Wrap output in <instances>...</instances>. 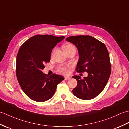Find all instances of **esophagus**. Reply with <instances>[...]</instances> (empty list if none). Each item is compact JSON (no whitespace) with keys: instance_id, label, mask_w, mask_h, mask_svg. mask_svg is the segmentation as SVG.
<instances>
[{"instance_id":"esophagus-1","label":"esophagus","mask_w":129,"mask_h":129,"mask_svg":"<svg viewBox=\"0 0 129 129\" xmlns=\"http://www.w3.org/2000/svg\"><path fill=\"white\" fill-rule=\"evenodd\" d=\"M71 78L70 77V76H65V80H69V79H70Z\"/></svg>"}]
</instances>
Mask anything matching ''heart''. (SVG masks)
Returning <instances> with one entry per match:
<instances>
[{
	"label": "heart",
	"mask_w": 129,
	"mask_h": 129,
	"mask_svg": "<svg viewBox=\"0 0 129 129\" xmlns=\"http://www.w3.org/2000/svg\"><path fill=\"white\" fill-rule=\"evenodd\" d=\"M71 49H75V46L72 44H67L64 46V50H69ZM70 68V65H61L58 68V70L62 74H67L69 73V68Z\"/></svg>",
	"instance_id": "heart-1"
}]
</instances>
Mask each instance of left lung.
<instances>
[{"label": "left lung", "mask_w": 129, "mask_h": 129, "mask_svg": "<svg viewBox=\"0 0 129 129\" xmlns=\"http://www.w3.org/2000/svg\"><path fill=\"white\" fill-rule=\"evenodd\" d=\"M66 40L78 49L76 72L88 73L83 79L79 75L73 76L78 82L73 94L81 99H92L102 92L110 78L111 64L108 49L103 43L90 35L71 36Z\"/></svg>", "instance_id": "8db88e82"}]
</instances>
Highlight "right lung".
Masks as SVG:
<instances>
[{"label":"right lung","mask_w":129,"mask_h":129,"mask_svg":"<svg viewBox=\"0 0 129 129\" xmlns=\"http://www.w3.org/2000/svg\"><path fill=\"white\" fill-rule=\"evenodd\" d=\"M64 36L38 34L20 46L16 56V75L21 89L31 99L38 102L49 100L57 85L64 79L61 75L49 76L42 70L50 60L51 53Z\"/></svg>","instance_id":"1"}]
</instances>
